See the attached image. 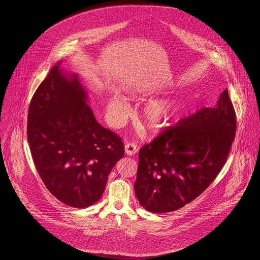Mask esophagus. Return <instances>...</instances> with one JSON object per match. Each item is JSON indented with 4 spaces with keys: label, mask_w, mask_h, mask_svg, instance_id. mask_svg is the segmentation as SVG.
Masks as SVG:
<instances>
[{
    "label": "esophagus",
    "mask_w": 260,
    "mask_h": 260,
    "mask_svg": "<svg viewBox=\"0 0 260 260\" xmlns=\"http://www.w3.org/2000/svg\"><path fill=\"white\" fill-rule=\"evenodd\" d=\"M137 151H138V148L135 143H126L124 145V152L128 156L135 155Z\"/></svg>",
    "instance_id": "esophagus-1"
}]
</instances>
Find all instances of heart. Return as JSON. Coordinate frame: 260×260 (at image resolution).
<instances>
[{"label": "heart", "instance_id": "1", "mask_svg": "<svg viewBox=\"0 0 260 260\" xmlns=\"http://www.w3.org/2000/svg\"><path fill=\"white\" fill-rule=\"evenodd\" d=\"M127 104L117 96H112L107 105V116L113 124H121L126 118ZM180 105L172 99H157L149 103L142 113L144 126L152 133H160L179 115Z\"/></svg>", "mask_w": 260, "mask_h": 260}]
</instances>
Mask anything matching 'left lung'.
<instances>
[{
  "label": "left lung",
  "mask_w": 260,
  "mask_h": 260,
  "mask_svg": "<svg viewBox=\"0 0 260 260\" xmlns=\"http://www.w3.org/2000/svg\"><path fill=\"white\" fill-rule=\"evenodd\" d=\"M235 134V110L226 88L214 107L179 120L140 149L135 183L140 205L164 213L195 200L220 173Z\"/></svg>",
  "instance_id": "8db88e82"
}]
</instances>
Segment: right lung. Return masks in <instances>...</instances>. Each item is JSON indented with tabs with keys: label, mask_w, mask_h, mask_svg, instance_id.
I'll list each match as a JSON object with an SVG mask.
<instances>
[{
	"label": "right lung",
	"mask_w": 260,
	"mask_h": 260,
	"mask_svg": "<svg viewBox=\"0 0 260 260\" xmlns=\"http://www.w3.org/2000/svg\"><path fill=\"white\" fill-rule=\"evenodd\" d=\"M57 62L31 99L27 136L43 182L63 204L85 209L102 197L122 139L99 124L78 75Z\"/></svg>",
	"instance_id": "right-lung-1"
}]
</instances>
